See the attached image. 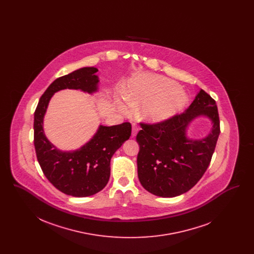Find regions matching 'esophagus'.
<instances>
[{
	"label": "esophagus",
	"mask_w": 254,
	"mask_h": 254,
	"mask_svg": "<svg viewBox=\"0 0 254 254\" xmlns=\"http://www.w3.org/2000/svg\"><path fill=\"white\" fill-rule=\"evenodd\" d=\"M138 132V127L135 126V125H133L132 127V132H131V137L134 138L135 136H136V134Z\"/></svg>",
	"instance_id": "obj_1"
}]
</instances>
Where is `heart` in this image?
<instances>
[{
    "mask_svg": "<svg viewBox=\"0 0 254 254\" xmlns=\"http://www.w3.org/2000/svg\"><path fill=\"white\" fill-rule=\"evenodd\" d=\"M124 99L131 108L139 107L145 102L139 112V117L151 124L171 119L181 112L189 103L187 93L175 82L153 74L141 75L131 79L124 91Z\"/></svg>",
    "mask_w": 254,
    "mask_h": 254,
    "instance_id": "heart-1",
    "label": "heart"
}]
</instances>
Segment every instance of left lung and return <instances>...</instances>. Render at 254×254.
<instances>
[{
    "mask_svg": "<svg viewBox=\"0 0 254 254\" xmlns=\"http://www.w3.org/2000/svg\"><path fill=\"white\" fill-rule=\"evenodd\" d=\"M200 116L210 119L213 128L202 139H190L186 127ZM140 125L136 140L140 145L137 167L141 185L160 197L189 191L204 175L216 146L220 121L215 101L201 89L182 114L157 124Z\"/></svg>",
    "mask_w": 254,
    "mask_h": 254,
    "instance_id": "1",
    "label": "left lung"
}]
</instances>
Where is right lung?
Here are the masks:
<instances>
[{"instance_id": "right-lung-1", "label": "right lung", "mask_w": 254, "mask_h": 254, "mask_svg": "<svg viewBox=\"0 0 254 254\" xmlns=\"http://www.w3.org/2000/svg\"><path fill=\"white\" fill-rule=\"evenodd\" d=\"M97 71L96 67H83L56 79L40 98L34 113V145L40 167L57 190L74 197L93 195L107 186L111 157L131 135L128 122L111 127L100 126L89 142L73 151H62L46 137L43 123L51 97L65 88L96 92Z\"/></svg>"}]
</instances>
